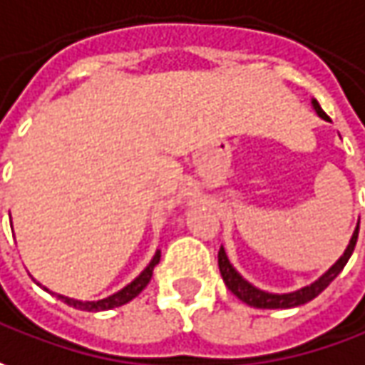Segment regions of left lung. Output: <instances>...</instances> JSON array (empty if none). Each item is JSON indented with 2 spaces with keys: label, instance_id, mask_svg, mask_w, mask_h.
I'll return each mask as SVG.
<instances>
[{
  "label": "left lung",
  "instance_id": "obj_1",
  "mask_svg": "<svg viewBox=\"0 0 365 365\" xmlns=\"http://www.w3.org/2000/svg\"><path fill=\"white\" fill-rule=\"evenodd\" d=\"M311 105H313L315 113L319 115L321 119H327L325 110L321 108V105L315 101V98L311 101ZM358 232H359V222H358V226H356V230H354V234H351V240H349V245H347L346 252L337 258V262L333 264L331 269L327 270V272H323L315 283L307 284V287H303V289H299V291H293V293L277 295V293H267V291H260V289H257L255 284H250L246 279H242V274H240V272L230 264V260H228V257H226V250H224V248H220V252H218V267H220V274H222V279H224V283H226V287H228V289H230L234 295L238 297L242 303L250 305V307H257V309L299 307V305H305V303H309L311 299H315L323 289H327V284L331 283L333 279L344 270V267L347 264V260H349V257H351V252H354V248H356V242H358Z\"/></svg>",
  "mask_w": 365,
  "mask_h": 365
}]
</instances>
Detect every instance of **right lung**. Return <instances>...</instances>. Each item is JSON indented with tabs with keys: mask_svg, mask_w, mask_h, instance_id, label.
<instances>
[{
	"mask_svg": "<svg viewBox=\"0 0 365 365\" xmlns=\"http://www.w3.org/2000/svg\"><path fill=\"white\" fill-rule=\"evenodd\" d=\"M159 258H161V250L155 252V257L151 258V262L145 267L143 272H141L133 283H129L127 287H123L120 291H117L115 295L107 297V299H101V301H76V299H70V297L64 295H58V299H62V301H64L66 305H70V307L82 309V311H107V309L120 307V305L133 301V299L139 295L145 287L149 284L151 277H153V269H155V264L159 262ZM46 291H48V289H46Z\"/></svg>",
	"mask_w": 365,
	"mask_h": 365,
	"instance_id": "right-lung-1",
	"label": "right lung"
}]
</instances>
